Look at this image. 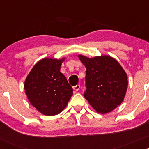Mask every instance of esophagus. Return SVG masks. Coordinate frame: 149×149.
<instances>
[{"mask_svg": "<svg viewBox=\"0 0 149 149\" xmlns=\"http://www.w3.org/2000/svg\"><path fill=\"white\" fill-rule=\"evenodd\" d=\"M80 88H81V86L79 85V84H77V85H76V86H73V90H75V91H79V89H80Z\"/></svg>", "mask_w": 149, "mask_h": 149, "instance_id": "esophagus-1", "label": "esophagus"}]
</instances>
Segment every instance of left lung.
Here are the masks:
<instances>
[{"instance_id": "obj_1", "label": "left lung", "mask_w": 149, "mask_h": 149, "mask_svg": "<svg viewBox=\"0 0 149 149\" xmlns=\"http://www.w3.org/2000/svg\"><path fill=\"white\" fill-rule=\"evenodd\" d=\"M79 58L86 68L84 97L99 113L112 111L125 96L128 82L125 70L112 57Z\"/></svg>"}]
</instances>
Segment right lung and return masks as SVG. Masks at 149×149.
<instances>
[{"instance_id": "add662e5", "label": "right lung", "mask_w": 149, "mask_h": 149, "mask_svg": "<svg viewBox=\"0 0 149 149\" xmlns=\"http://www.w3.org/2000/svg\"><path fill=\"white\" fill-rule=\"evenodd\" d=\"M62 60L44 58L29 73L24 83L29 101L42 114L58 115L73 95V88L61 73Z\"/></svg>"}]
</instances>
